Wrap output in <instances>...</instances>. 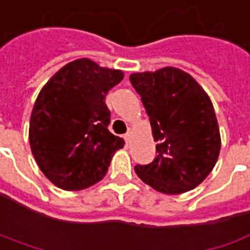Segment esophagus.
Listing matches in <instances>:
<instances>
[{"mask_svg": "<svg viewBox=\"0 0 250 250\" xmlns=\"http://www.w3.org/2000/svg\"><path fill=\"white\" fill-rule=\"evenodd\" d=\"M125 140L127 144H130V141H131V131H130V130L125 134Z\"/></svg>", "mask_w": 250, "mask_h": 250, "instance_id": "34e87169", "label": "esophagus"}]
</instances>
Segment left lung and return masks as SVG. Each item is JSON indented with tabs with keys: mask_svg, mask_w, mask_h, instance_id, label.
Returning <instances> with one entry per match:
<instances>
[{
	"mask_svg": "<svg viewBox=\"0 0 250 250\" xmlns=\"http://www.w3.org/2000/svg\"><path fill=\"white\" fill-rule=\"evenodd\" d=\"M130 82L141 96L157 143V157L148 165H136L137 176L165 194L194 189L212 170L221 148L208 95L175 67L131 74Z\"/></svg>",
	"mask_w": 250,
	"mask_h": 250,
	"instance_id": "obj_1",
	"label": "left lung"
}]
</instances>
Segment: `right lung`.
<instances>
[{"mask_svg":"<svg viewBox=\"0 0 250 250\" xmlns=\"http://www.w3.org/2000/svg\"><path fill=\"white\" fill-rule=\"evenodd\" d=\"M120 70L89 59L71 61L42 88L29 123L32 154L44 176L62 190H82L107 172L125 141L107 125V92L123 80Z\"/></svg>","mask_w":250,"mask_h":250,"instance_id":"obj_1","label":"right lung"}]
</instances>
